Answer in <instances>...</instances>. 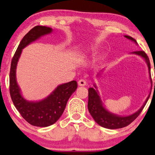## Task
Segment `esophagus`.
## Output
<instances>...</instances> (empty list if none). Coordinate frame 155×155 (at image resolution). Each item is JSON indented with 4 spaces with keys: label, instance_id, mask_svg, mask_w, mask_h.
<instances>
[{
    "label": "esophagus",
    "instance_id": "1",
    "mask_svg": "<svg viewBox=\"0 0 155 155\" xmlns=\"http://www.w3.org/2000/svg\"><path fill=\"white\" fill-rule=\"evenodd\" d=\"M78 85H79V86H85V85H86L87 84H86V81H85V80L81 79V80L78 81Z\"/></svg>",
    "mask_w": 155,
    "mask_h": 155
}]
</instances>
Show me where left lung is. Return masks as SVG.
Returning <instances> with one entry per match:
<instances>
[{
	"instance_id": "obj_1",
	"label": "left lung",
	"mask_w": 155,
	"mask_h": 155,
	"mask_svg": "<svg viewBox=\"0 0 155 155\" xmlns=\"http://www.w3.org/2000/svg\"><path fill=\"white\" fill-rule=\"evenodd\" d=\"M124 38H126L128 40L132 41L137 45V42L136 40L133 38L129 35H124ZM131 54L137 55L138 56L141 57L144 60L145 63L147 65L148 68V73L149 77L150 80V84L152 85L151 77H150V63L148 57L146 54L143 51H137L131 52ZM103 70L100 71L96 76L97 78H99L102 74ZM155 85V83H154ZM94 87H89L88 89V103H87V108L88 110L91 114V116L93 117L97 123L99 125H100L102 127L110 129H115L124 127L129 125V124L131 123L138 116V115L140 114L142 110L143 109L144 107L146 104L147 100L150 95V92L147 96L146 100H145L143 104L142 107L138 109L137 111H136L134 114L127 115H117L114 113L110 112L108 110L107 108L105 107L104 104L101 100L100 92L97 90V86L95 84H94Z\"/></svg>"
}]
</instances>
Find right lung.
<instances>
[{
	"instance_id": "add662e5",
	"label": "right lung",
	"mask_w": 155,
	"mask_h": 155,
	"mask_svg": "<svg viewBox=\"0 0 155 155\" xmlns=\"http://www.w3.org/2000/svg\"><path fill=\"white\" fill-rule=\"evenodd\" d=\"M50 27L37 26L24 37L18 45L11 63L10 72V92L14 105L21 116L32 125L46 127L54 124L63 114L67 103L77 88V82H70L58 85L47 97L38 101H28L22 95L16 77L17 67L24 48L42 36L51 34Z\"/></svg>"
}]
</instances>
